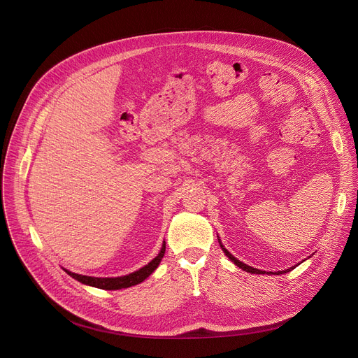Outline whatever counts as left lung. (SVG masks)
Masks as SVG:
<instances>
[{
	"instance_id": "1",
	"label": "left lung",
	"mask_w": 358,
	"mask_h": 358,
	"mask_svg": "<svg viewBox=\"0 0 358 358\" xmlns=\"http://www.w3.org/2000/svg\"><path fill=\"white\" fill-rule=\"evenodd\" d=\"M218 242H220V245H221V249L224 250V253L227 255V257L239 268V269H242V271H245V272H249V273H257V275H283V273H286V272H290L292 269H294L297 265H294V266H292V268H289V269H285V271H278V272H266V271H261V269H257V268H252V266H249V265H246V264H243V262H241L239 259H236L234 255L222 245V242H221V239H220V236H218ZM312 257V255H310ZM309 257V258H310Z\"/></svg>"
}]
</instances>
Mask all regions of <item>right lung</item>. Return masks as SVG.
I'll list each match as a JSON object with an SVG mask.
<instances>
[{"label":"right lung","instance_id":"1","mask_svg":"<svg viewBox=\"0 0 358 358\" xmlns=\"http://www.w3.org/2000/svg\"><path fill=\"white\" fill-rule=\"evenodd\" d=\"M166 253V241H163L162 249L159 252L157 257L155 259H151L147 265H144L143 268L124 275V276H117V278H94V276H86V275H79L75 272H71L68 269H64L69 276H72L73 279H76L78 282L92 286V287H97V289H105V290H119V289H126V287H131L134 285L141 283L143 280H145L152 272L157 269V266L160 265L163 257Z\"/></svg>","mask_w":358,"mask_h":358}]
</instances>
